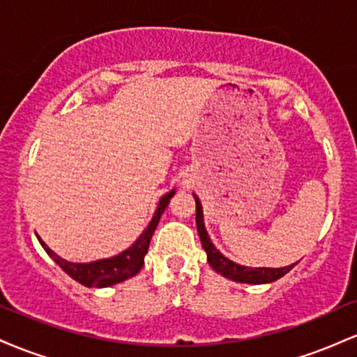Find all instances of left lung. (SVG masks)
I'll return each instance as SVG.
<instances>
[{
    "instance_id": "1",
    "label": "left lung",
    "mask_w": 357,
    "mask_h": 357,
    "mask_svg": "<svg viewBox=\"0 0 357 357\" xmlns=\"http://www.w3.org/2000/svg\"><path fill=\"white\" fill-rule=\"evenodd\" d=\"M196 199V228H198L199 240H202V245L206 252L208 264L211 265V268L215 272H218L220 275L230 278L233 282H240V284H270V282H275L280 277H284L287 272H290L296 264L287 265V267L282 268H267V267H243V265L235 264L230 258L221 255L218 250L215 248L213 241L208 236L206 228H204V220H203V208L202 202L198 199V196L195 195Z\"/></svg>"
}]
</instances>
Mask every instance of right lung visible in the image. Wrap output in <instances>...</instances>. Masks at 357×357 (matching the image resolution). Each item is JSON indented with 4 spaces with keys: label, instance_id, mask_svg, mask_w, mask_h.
I'll return each mask as SVG.
<instances>
[{
    "label": "right lung",
    "instance_id": "1",
    "mask_svg": "<svg viewBox=\"0 0 357 357\" xmlns=\"http://www.w3.org/2000/svg\"><path fill=\"white\" fill-rule=\"evenodd\" d=\"M173 195L174 190L169 191L167 195H165L159 199L158 210H155L153 220L147 225L146 230L142 231V235L136 240V243L116 257L90 261V264H73V261L63 260V258H60L55 252H52L40 236L38 241L42 243L45 252L55 260V264L59 265L67 275H70L73 280L79 282V284L85 287H99V289L100 287H110L114 284H119V282H124L127 278L134 277L136 273H139V270L142 268L147 248H149L151 238H153V233L155 230V227H158L166 206L169 204V199L173 198Z\"/></svg>",
    "mask_w": 357,
    "mask_h": 357
}]
</instances>
